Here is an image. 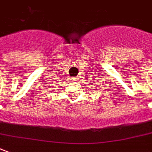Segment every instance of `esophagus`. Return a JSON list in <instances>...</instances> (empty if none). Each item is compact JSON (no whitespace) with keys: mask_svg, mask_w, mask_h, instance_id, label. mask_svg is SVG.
I'll return each instance as SVG.
<instances>
[{"mask_svg":"<svg viewBox=\"0 0 152 152\" xmlns=\"http://www.w3.org/2000/svg\"><path fill=\"white\" fill-rule=\"evenodd\" d=\"M72 80H73V81H76V80H77V78H74V77H73V78H72Z\"/></svg>","mask_w":152,"mask_h":152,"instance_id":"obj_1","label":"esophagus"}]
</instances>
